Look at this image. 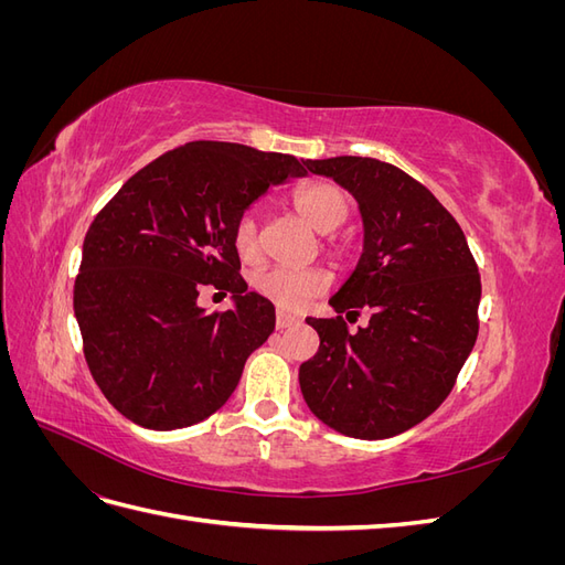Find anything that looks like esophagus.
Wrapping results in <instances>:
<instances>
[{
    "label": "esophagus",
    "mask_w": 565,
    "mask_h": 565,
    "mask_svg": "<svg viewBox=\"0 0 565 565\" xmlns=\"http://www.w3.org/2000/svg\"><path fill=\"white\" fill-rule=\"evenodd\" d=\"M297 322H299V318L292 316V313H287V311H278V313H276V328H278V330L292 328V324H297Z\"/></svg>",
    "instance_id": "esophagus-1"
}]
</instances>
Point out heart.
Segmentation results:
<instances>
[{
    "mask_svg": "<svg viewBox=\"0 0 565 565\" xmlns=\"http://www.w3.org/2000/svg\"><path fill=\"white\" fill-rule=\"evenodd\" d=\"M295 207L297 212L309 221L318 233H330L337 226L344 224L349 214V200L330 181H313L301 185L295 193ZM233 245L243 259H252L259 247V231H256V221L252 214H245L235 224L233 231ZM330 285L328 270L318 266L309 268H285L273 266L256 273L252 278V287L262 297L278 303L280 309H299L316 295L324 292Z\"/></svg>",
    "mask_w": 565,
    "mask_h": 565,
    "instance_id": "obj_1",
    "label": "heart"
}]
</instances>
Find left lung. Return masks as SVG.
Here are the masks:
<instances>
[{
    "instance_id": "1",
    "label": "left lung",
    "mask_w": 565,
    "mask_h": 565,
    "mask_svg": "<svg viewBox=\"0 0 565 565\" xmlns=\"http://www.w3.org/2000/svg\"><path fill=\"white\" fill-rule=\"evenodd\" d=\"M355 198L363 254L330 299L337 318H306L320 349L301 363L311 413L330 429L382 440L448 398L478 337L481 276L452 214L403 169L372 158L306 160ZM371 313L349 333L341 312Z\"/></svg>"
}]
</instances>
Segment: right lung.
<instances>
[{"label": "right lung", "mask_w": 565, "mask_h": 565, "mask_svg": "<svg viewBox=\"0 0 565 565\" xmlns=\"http://www.w3.org/2000/svg\"><path fill=\"white\" fill-rule=\"evenodd\" d=\"M306 177L295 156L193 141L136 172L84 237L75 318L104 396L152 431L214 415L247 358L276 328V306L247 292L235 224L270 185ZM202 284L234 295L207 315Z\"/></svg>", "instance_id": "obj_1"}]
</instances>
